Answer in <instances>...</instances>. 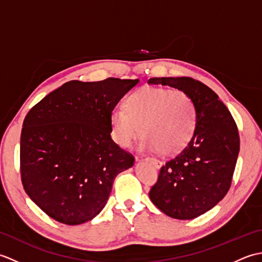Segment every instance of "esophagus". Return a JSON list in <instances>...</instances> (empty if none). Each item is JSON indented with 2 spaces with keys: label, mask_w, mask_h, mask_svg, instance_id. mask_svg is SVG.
I'll return each instance as SVG.
<instances>
[{
  "label": "esophagus",
  "mask_w": 262,
  "mask_h": 262,
  "mask_svg": "<svg viewBox=\"0 0 262 262\" xmlns=\"http://www.w3.org/2000/svg\"><path fill=\"white\" fill-rule=\"evenodd\" d=\"M147 162H149L151 163L153 166H155V168L157 169H159L161 165H162V162H161L160 160H158V159H154V158H147V159H145Z\"/></svg>",
  "instance_id": "esophagus-1"
}]
</instances>
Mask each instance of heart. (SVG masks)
<instances>
[{
	"instance_id": "1",
	"label": "heart",
	"mask_w": 262,
	"mask_h": 262,
	"mask_svg": "<svg viewBox=\"0 0 262 262\" xmlns=\"http://www.w3.org/2000/svg\"><path fill=\"white\" fill-rule=\"evenodd\" d=\"M125 107L110 114L111 136L121 147L129 146L141 132L142 149L174 154L187 145L196 128V104L182 90L142 88L127 98Z\"/></svg>"
}]
</instances>
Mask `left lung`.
I'll use <instances>...</instances> for the list:
<instances>
[{
  "label": "left lung",
  "mask_w": 262,
  "mask_h": 262,
  "mask_svg": "<svg viewBox=\"0 0 262 262\" xmlns=\"http://www.w3.org/2000/svg\"><path fill=\"white\" fill-rule=\"evenodd\" d=\"M148 84L185 91L196 104L191 140L166 161L148 193L152 203L172 219H196L219 204L231 187L240 151L236 124L219 96L191 77H153Z\"/></svg>",
  "instance_id": "left-lung-1"
}]
</instances>
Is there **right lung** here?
I'll use <instances>...</instances> for the list:
<instances>
[{
	"label": "right lung",
	"instance_id": "1",
	"mask_svg": "<svg viewBox=\"0 0 262 262\" xmlns=\"http://www.w3.org/2000/svg\"><path fill=\"white\" fill-rule=\"evenodd\" d=\"M140 80L70 81L29 110L20 141L28 196L66 225L91 221L107 204L115 178L134 157L111 140L110 114Z\"/></svg>",
	"mask_w": 262,
	"mask_h": 262
}]
</instances>
